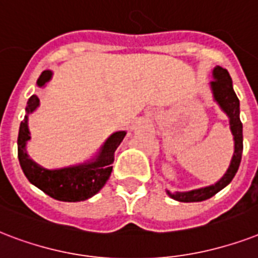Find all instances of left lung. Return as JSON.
<instances>
[{
  "label": "left lung",
  "instance_id": "left-lung-1",
  "mask_svg": "<svg viewBox=\"0 0 258 258\" xmlns=\"http://www.w3.org/2000/svg\"><path fill=\"white\" fill-rule=\"evenodd\" d=\"M213 78L214 81H211L210 86L214 95V101L219 105L226 115L229 117V123H230V131L234 137V153L231 157L230 165L227 168L226 173L223 175L222 179L218 180L215 184L203 187V188L192 189V191H185V192H169L167 191L169 197L179 202H202L214 197L215 194L219 192L221 189L225 188L235 176V173L238 171L241 157H242V122L239 119V101L233 90V83L231 78L227 73L226 69H222L217 66L213 70Z\"/></svg>",
  "mask_w": 258,
  "mask_h": 258
}]
</instances>
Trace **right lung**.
Instances as JSON below:
<instances>
[{
	"label": "right lung",
	"instance_id": "right-lung-1",
	"mask_svg": "<svg viewBox=\"0 0 258 258\" xmlns=\"http://www.w3.org/2000/svg\"><path fill=\"white\" fill-rule=\"evenodd\" d=\"M52 77L51 71H43L37 79V86L43 87ZM40 99L37 95H32L27 102V115L20 123L17 152L23 172L32 184L53 199L61 202H81L94 197L105 185L110 177L114 161V152L123 140L126 132H115L102 145L95 159L79 165H71L66 168L47 169L40 167L32 160L27 153V143L31 140L28 129V114L37 109Z\"/></svg>",
	"mask_w": 258,
	"mask_h": 258
}]
</instances>
